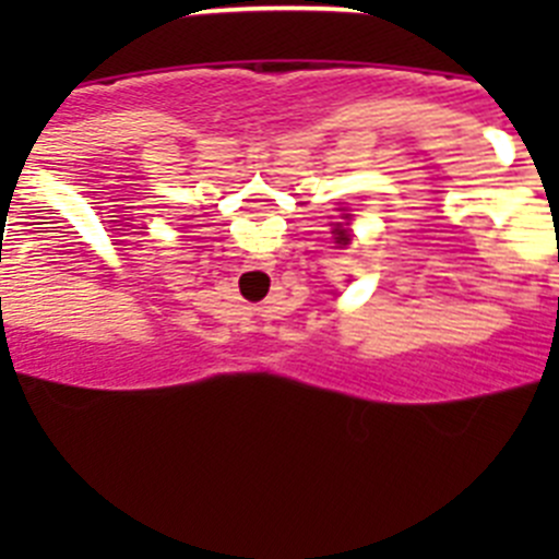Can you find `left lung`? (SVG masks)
<instances>
[{
  "mask_svg": "<svg viewBox=\"0 0 559 559\" xmlns=\"http://www.w3.org/2000/svg\"><path fill=\"white\" fill-rule=\"evenodd\" d=\"M333 235H335V243H338V246L349 243V231H347V226H344V224H335Z\"/></svg>",
  "mask_w": 559,
  "mask_h": 559,
  "instance_id": "left-lung-1",
  "label": "left lung"
}]
</instances>
